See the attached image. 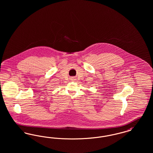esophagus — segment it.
<instances>
[{"instance_id":"obj_1","label":"esophagus","mask_w":153,"mask_h":153,"mask_svg":"<svg viewBox=\"0 0 153 153\" xmlns=\"http://www.w3.org/2000/svg\"><path fill=\"white\" fill-rule=\"evenodd\" d=\"M75 80V78H74V77H72L71 78V80Z\"/></svg>"}]
</instances>
